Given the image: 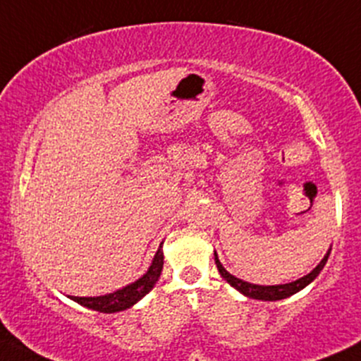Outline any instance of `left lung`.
<instances>
[{
  "label": "left lung",
  "mask_w": 361,
  "mask_h": 361,
  "mask_svg": "<svg viewBox=\"0 0 361 361\" xmlns=\"http://www.w3.org/2000/svg\"><path fill=\"white\" fill-rule=\"evenodd\" d=\"M329 254H331V249L327 250V254L324 256V259L318 263V267L314 268L313 271H310L308 275L301 276V279L295 280V282L280 283V286H256V283L244 282V280L237 279V276H233L231 273L225 270V267L219 263L218 254L216 252H214V261H216V267H218L219 275H221L231 287H235V289H237L238 292H242L244 295H247V298H250V299H259V301H280V299L289 298V295L295 294V292H299L301 289H305L306 286H310V283L317 279L318 273L324 270L325 263H327V259H329Z\"/></svg>",
  "instance_id": "left-lung-1"
}]
</instances>
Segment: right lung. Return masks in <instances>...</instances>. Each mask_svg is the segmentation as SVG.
<instances>
[{
	"label": "right lung",
	"instance_id": "obj_1",
	"mask_svg": "<svg viewBox=\"0 0 361 361\" xmlns=\"http://www.w3.org/2000/svg\"><path fill=\"white\" fill-rule=\"evenodd\" d=\"M162 264H164V254H162V244L159 245L157 252H155L154 259H152L150 268L143 276H140L136 282L130 286L123 287V289L111 292L105 295H97V298H78V295H69L72 301L79 302L85 308L100 311V313H117V311H124L131 308L133 305L140 301L143 295H147L154 289L157 283L159 276H161Z\"/></svg>",
	"mask_w": 361,
	"mask_h": 361
}]
</instances>
